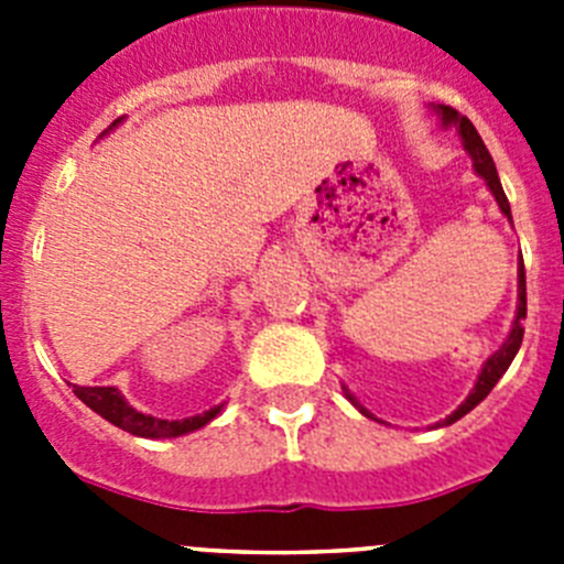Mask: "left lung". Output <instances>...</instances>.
<instances>
[{
	"instance_id": "left-lung-1",
	"label": "left lung",
	"mask_w": 564,
	"mask_h": 564,
	"mask_svg": "<svg viewBox=\"0 0 564 564\" xmlns=\"http://www.w3.org/2000/svg\"><path fill=\"white\" fill-rule=\"evenodd\" d=\"M435 112L441 115L443 127H455L457 132H460L463 149H466V152L471 154L475 172L480 174L482 181H486L488 192L495 194V200H497V206H500V212L506 214L508 220H511V206H508V197H506V192H502V186H500V177H497V166H495V161H491V154H488V149H486V143H482V138H480V134H477L475 123L468 121L466 115L457 112V109L443 107V104H437ZM517 299H520V302H517V318H514V325H511V333H508V338H506V341H502L500 350H497L495 356H491L486 364H482L480 376H477L475 390L468 392L466 401H463L460 406H457V410L452 412L449 417H446V421L437 423V426H449V423L460 421L463 415H468V412L475 410L477 403H480L482 398L488 395V392L495 390V383L500 381L502 372H506L508 367H511V361H514L517 350H520V344H522V333H525V327H522V318H525V268H522V262H520V296H517ZM344 395H347V401H350L352 406H356V410L361 412V415H367V417H372V421H378V417L372 415L370 410H364L361 403H358L356 398L350 395V390H347V387H344Z\"/></svg>"
}]
</instances>
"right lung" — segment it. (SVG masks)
<instances>
[{
    "mask_svg": "<svg viewBox=\"0 0 564 564\" xmlns=\"http://www.w3.org/2000/svg\"><path fill=\"white\" fill-rule=\"evenodd\" d=\"M121 121V118H118ZM118 121L112 127H118ZM109 127V129H112ZM73 392L87 403L89 410L98 412L104 421L115 423L118 430L129 432V435H138V437H181L188 435V432L200 430L206 426L208 421L220 415L223 406H212L208 412L203 415H194V417H183V421H163V417H154V415H143L138 412L134 406H129L123 401V395L115 387H78L73 383Z\"/></svg>",
    "mask_w": 564,
    "mask_h": 564,
    "instance_id": "obj_1",
    "label": "right lung"
}]
</instances>
